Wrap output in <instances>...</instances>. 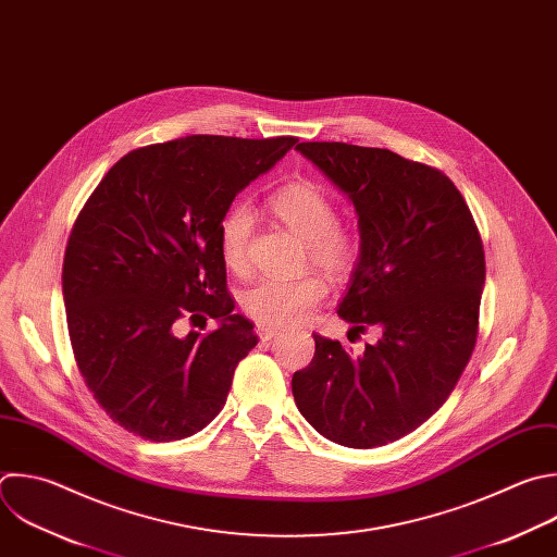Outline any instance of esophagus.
Listing matches in <instances>:
<instances>
[{
    "label": "esophagus",
    "instance_id": "obj_1",
    "mask_svg": "<svg viewBox=\"0 0 557 557\" xmlns=\"http://www.w3.org/2000/svg\"><path fill=\"white\" fill-rule=\"evenodd\" d=\"M282 330L280 327H271V325H264V323H256V334L260 336V341H271L280 334Z\"/></svg>",
    "mask_w": 557,
    "mask_h": 557
}]
</instances>
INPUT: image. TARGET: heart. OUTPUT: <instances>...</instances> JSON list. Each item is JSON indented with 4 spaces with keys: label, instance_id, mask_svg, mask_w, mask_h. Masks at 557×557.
<instances>
[{
    "label": "heart",
    "instance_id": "1",
    "mask_svg": "<svg viewBox=\"0 0 557 557\" xmlns=\"http://www.w3.org/2000/svg\"><path fill=\"white\" fill-rule=\"evenodd\" d=\"M269 212L306 243L312 264L330 275L354 269L360 240L354 230L336 221V203L325 188L312 181L282 185L267 199ZM253 214L247 203H232L219 221V251L234 273L247 269ZM327 295V282L319 273L297 277H264L240 295L243 310L264 325H293L310 317Z\"/></svg>",
    "mask_w": 557,
    "mask_h": 557
}]
</instances>
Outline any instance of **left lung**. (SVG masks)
<instances>
[{
    "label": "left lung",
    "mask_w": 557,
    "mask_h": 557,
    "mask_svg": "<svg viewBox=\"0 0 557 557\" xmlns=\"http://www.w3.org/2000/svg\"><path fill=\"white\" fill-rule=\"evenodd\" d=\"M295 148L358 214L360 256L338 317L349 332H381L360 356L314 334L310 364L293 376L295 405L334 444L385 446L424 424L463 374L479 332L483 243L437 168L343 141Z\"/></svg>",
    "instance_id": "left-lung-1"
}]
</instances>
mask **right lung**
Instances as JSON below:
<instances>
[{"label":"right lung","mask_w":557,"mask_h":557,"mask_svg":"<svg viewBox=\"0 0 557 557\" xmlns=\"http://www.w3.org/2000/svg\"><path fill=\"white\" fill-rule=\"evenodd\" d=\"M295 141L188 135L135 148L81 210L63 260L70 341L96 403L128 433L183 440L225 407L258 336L234 312L219 221ZM203 313L216 331L175 336L178 318Z\"/></svg>","instance_id":"obj_1"}]
</instances>
